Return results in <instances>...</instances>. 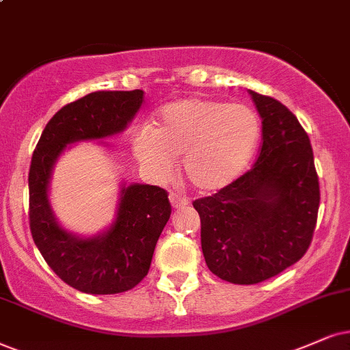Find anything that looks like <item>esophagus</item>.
<instances>
[{
    "instance_id": "34e87169",
    "label": "esophagus",
    "mask_w": 350,
    "mask_h": 350,
    "mask_svg": "<svg viewBox=\"0 0 350 350\" xmlns=\"http://www.w3.org/2000/svg\"><path fill=\"white\" fill-rule=\"evenodd\" d=\"M170 202H171L172 208H180V206L189 205L187 198H184V197H180V196H176L174 192L170 193Z\"/></svg>"
}]
</instances>
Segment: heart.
Segmentation results:
<instances>
[{"mask_svg":"<svg viewBox=\"0 0 350 350\" xmlns=\"http://www.w3.org/2000/svg\"><path fill=\"white\" fill-rule=\"evenodd\" d=\"M260 119L249 106L208 98H187L166 105L157 126L140 129L132 139L139 161L158 178L174 171L184 159L190 184L215 192L232 184L254 157Z\"/></svg>","mask_w":350,"mask_h":350,"instance_id":"heart-1","label":"heart"}]
</instances>
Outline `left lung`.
Listing matches in <instances>:
<instances>
[{
	"instance_id": "left-lung-1",
	"label": "left lung",
	"mask_w": 350,
	"mask_h": 350,
	"mask_svg": "<svg viewBox=\"0 0 350 350\" xmlns=\"http://www.w3.org/2000/svg\"><path fill=\"white\" fill-rule=\"evenodd\" d=\"M249 94L262 118L258 158L228 187L193 202L208 268L232 284H256L299 262L320 206L307 132L281 101Z\"/></svg>"
}]
</instances>
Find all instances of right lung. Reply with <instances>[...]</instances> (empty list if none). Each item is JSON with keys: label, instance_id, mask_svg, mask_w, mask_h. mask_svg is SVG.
<instances>
[{"label": "right lung", "instance_id": "right-lung-1", "mask_svg": "<svg viewBox=\"0 0 350 350\" xmlns=\"http://www.w3.org/2000/svg\"><path fill=\"white\" fill-rule=\"evenodd\" d=\"M144 101L142 90L92 92L48 121L29 171V221L35 245L53 271L87 294H119L147 276L158 237L171 216L167 192L158 185H124L116 219L94 237L57 224L48 200L53 166L69 144L98 140L127 127Z\"/></svg>", "mask_w": 350, "mask_h": 350}]
</instances>
